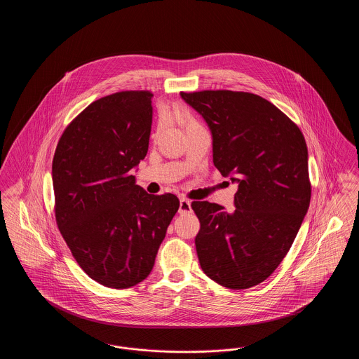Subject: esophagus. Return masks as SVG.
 I'll return each instance as SVG.
<instances>
[{
    "mask_svg": "<svg viewBox=\"0 0 359 359\" xmlns=\"http://www.w3.org/2000/svg\"><path fill=\"white\" fill-rule=\"evenodd\" d=\"M192 211V208H191V202L186 199V198H180V205H179V214H182V215H186V214H189Z\"/></svg>",
    "mask_w": 359,
    "mask_h": 359,
    "instance_id": "obj_1",
    "label": "esophagus"
}]
</instances>
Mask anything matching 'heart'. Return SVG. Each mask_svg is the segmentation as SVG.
Listing matches in <instances>:
<instances>
[{"mask_svg":"<svg viewBox=\"0 0 359 359\" xmlns=\"http://www.w3.org/2000/svg\"><path fill=\"white\" fill-rule=\"evenodd\" d=\"M164 116L173 118L177 123H180L186 129V132L203 126L195 117V114L184 104H173L164 111Z\"/></svg>","mask_w":359,"mask_h":359,"instance_id":"obj_1","label":"heart"}]
</instances>
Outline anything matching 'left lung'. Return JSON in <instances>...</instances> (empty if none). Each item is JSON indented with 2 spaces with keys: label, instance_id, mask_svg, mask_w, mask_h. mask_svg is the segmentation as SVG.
Listing matches in <instances>:
<instances>
[{
  "label": "left lung",
  "instance_id": "left-lung-1",
  "mask_svg": "<svg viewBox=\"0 0 359 359\" xmlns=\"http://www.w3.org/2000/svg\"><path fill=\"white\" fill-rule=\"evenodd\" d=\"M212 135V161L238 184L233 212L192 202L201 268L230 290L266 280L281 264L311 201L307 144L299 126L262 97L230 90L180 93Z\"/></svg>",
  "mask_w": 359,
  "mask_h": 359
}]
</instances>
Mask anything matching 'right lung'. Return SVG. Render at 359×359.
<instances>
[{
  "label": "right lung",
  "instance_id": "1",
  "mask_svg": "<svg viewBox=\"0 0 359 359\" xmlns=\"http://www.w3.org/2000/svg\"><path fill=\"white\" fill-rule=\"evenodd\" d=\"M152 97L120 91L90 103L53 154L57 227L78 265L109 288L148 277L180 205L173 194L145 192L130 175L148 152Z\"/></svg>",
  "mask_w": 359,
  "mask_h": 359
}]
</instances>
